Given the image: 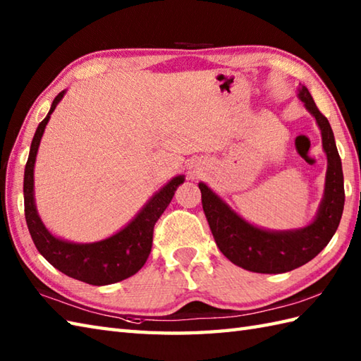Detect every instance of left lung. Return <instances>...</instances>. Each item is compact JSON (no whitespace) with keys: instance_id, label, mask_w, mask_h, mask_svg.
Returning <instances> with one entry per match:
<instances>
[{"instance_id":"left-lung-1","label":"left lung","mask_w":361,"mask_h":361,"mask_svg":"<svg viewBox=\"0 0 361 361\" xmlns=\"http://www.w3.org/2000/svg\"><path fill=\"white\" fill-rule=\"evenodd\" d=\"M298 97L317 119L323 137V149L327 155L324 197L317 217L310 225L288 231H268L257 228L235 214L204 183H198L204 216L208 219L219 250L233 264L248 271L276 274L291 271L307 264L331 242L341 220L344 181L332 127L324 114L318 110L307 88H299Z\"/></svg>"}]
</instances>
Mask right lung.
<instances>
[{
    "label": "right lung",
    "mask_w": 361,
    "mask_h": 361,
    "mask_svg": "<svg viewBox=\"0 0 361 361\" xmlns=\"http://www.w3.org/2000/svg\"><path fill=\"white\" fill-rule=\"evenodd\" d=\"M63 94L65 91L54 99L49 113L38 124L32 144H30L29 158L25 167V185H23L26 224L37 250L54 268L70 278L91 283V286H109V283L124 281L141 270L152 250L153 228L171 203L176 188L185 181V175L173 176L164 188H161L150 198L126 228H122L109 239L93 243H74L52 235L43 225L35 208L34 166L46 124L49 122L57 104L62 101Z\"/></svg>",
    "instance_id": "obj_1"
}]
</instances>
